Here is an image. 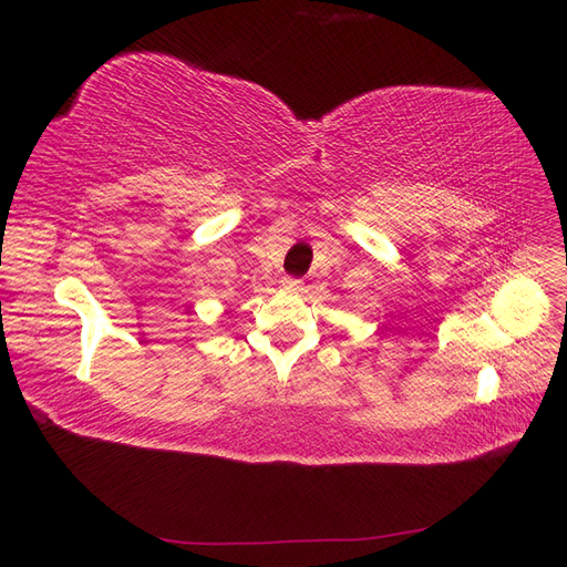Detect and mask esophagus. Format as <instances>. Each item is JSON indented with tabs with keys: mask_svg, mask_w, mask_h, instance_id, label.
<instances>
[{
	"mask_svg": "<svg viewBox=\"0 0 567 567\" xmlns=\"http://www.w3.org/2000/svg\"><path fill=\"white\" fill-rule=\"evenodd\" d=\"M281 286H284L286 290H300V288H302V279H298V277H284V279H281Z\"/></svg>",
	"mask_w": 567,
	"mask_h": 567,
	"instance_id": "1",
	"label": "esophagus"
}]
</instances>
